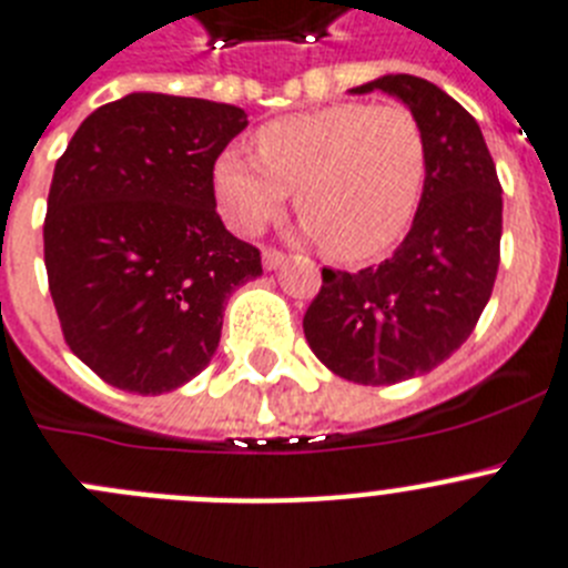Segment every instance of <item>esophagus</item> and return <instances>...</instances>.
<instances>
[{
	"instance_id": "esophagus-1",
	"label": "esophagus",
	"mask_w": 568,
	"mask_h": 568,
	"mask_svg": "<svg viewBox=\"0 0 568 568\" xmlns=\"http://www.w3.org/2000/svg\"><path fill=\"white\" fill-rule=\"evenodd\" d=\"M285 260L283 252H277V248H263V265L268 268V272H274V268H280Z\"/></svg>"
}]
</instances>
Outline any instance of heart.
Returning a JSON list of instances; mask_svg holds the SVG:
<instances>
[{
  "label": "heart",
  "instance_id": "b5f03b06",
  "mask_svg": "<svg viewBox=\"0 0 568 568\" xmlns=\"http://www.w3.org/2000/svg\"><path fill=\"white\" fill-rule=\"evenodd\" d=\"M257 154L229 146L214 161V197L223 217L257 234L285 209L296 212L322 252L342 263L376 260L416 217L427 183V135L410 106L339 104L268 121Z\"/></svg>",
  "mask_w": 568,
  "mask_h": 568
}]
</instances>
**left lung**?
<instances>
[{
  "instance_id": "1",
  "label": "left lung",
  "mask_w": 568,
  "mask_h": 568,
  "mask_svg": "<svg viewBox=\"0 0 568 568\" xmlns=\"http://www.w3.org/2000/svg\"><path fill=\"white\" fill-rule=\"evenodd\" d=\"M405 101L427 135V183L402 246L379 265L322 268L303 316L311 351L359 385H396L467 342L500 263V183L475 119L444 90L396 73L354 87Z\"/></svg>"
}]
</instances>
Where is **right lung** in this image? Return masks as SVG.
<instances>
[{
	"label": "right lung",
	"instance_id": "obj_1",
	"mask_svg": "<svg viewBox=\"0 0 568 568\" xmlns=\"http://www.w3.org/2000/svg\"><path fill=\"white\" fill-rule=\"evenodd\" d=\"M246 124L232 104L132 93L87 115L55 161L50 296L70 351L106 385H186L217 351L229 294L263 274L260 248L214 209V161Z\"/></svg>",
	"mask_w": 568,
	"mask_h": 568
}]
</instances>
